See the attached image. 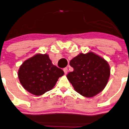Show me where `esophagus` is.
<instances>
[{"instance_id":"esophagus-1","label":"esophagus","mask_w":129,"mask_h":129,"mask_svg":"<svg viewBox=\"0 0 129 129\" xmlns=\"http://www.w3.org/2000/svg\"><path fill=\"white\" fill-rule=\"evenodd\" d=\"M63 71H64L65 74H67L68 73V68H63Z\"/></svg>"}]
</instances>
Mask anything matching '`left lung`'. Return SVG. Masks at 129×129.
<instances>
[{"mask_svg": "<svg viewBox=\"0 0 129 129\" xmlns=\"http://www.w3.org/2000/svg\"><path fill=\"white\" fill-rule=\"evenodd\" d=\"M74 68L67 77L74 90L86 98H92L104 90L110 76V67L103 58L92 52L80 53L70 62Z\"/></svg>", "mask_w": 129, "mask_h": 129, "instance_id": "8db88e82", "label": "left lung"}]
</instances>
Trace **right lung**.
<instances>
[{"mask_svg":"<svg viewBox=\"0 0 129 129\" xmlns=\"http://www.w3.org/2000/svg\"><path fill=\"white\" fill-rule=\"evenodd\" d=\"M63 74L62 70L54 66L46 53H37L25 60L18 71L22 87L36 96L52 90Z\"/></svg>","mask_w":129,"mask_h":129,"instance_id":"obj_1","label":"right lung"}]
</instances>
